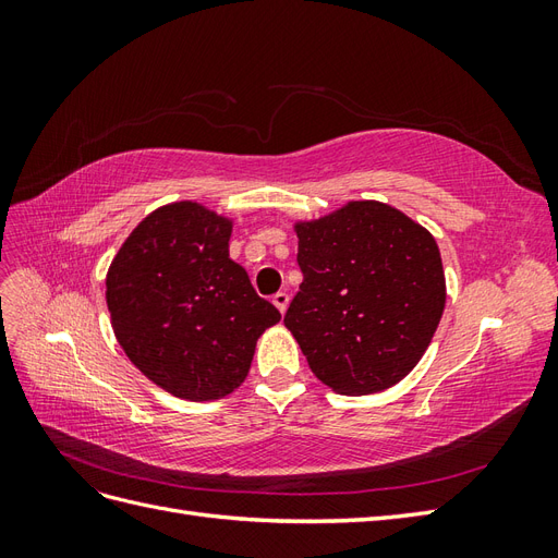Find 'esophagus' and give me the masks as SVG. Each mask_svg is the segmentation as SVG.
Here are the masks:
<instances>
[{"label":"esophagus","instance_id":"34e87169","mask_svg":"<svg viewBox=\"0 0 558 558\" xmlns=\"http://www.w3.org/2000/svg\"><path fill=\"white\" fill-rule=\"evenodd\" d=\"M289 300H291V298H289V293H283V291H281V293H277V295L272 298L275 307H277L281 314H286V310H289Z\"/></svg>","mask_w":558,"mask_h":558}]
</instances>
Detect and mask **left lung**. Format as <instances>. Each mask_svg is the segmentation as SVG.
<instances>
[{
  "label": "left lung",
  "mask_w": 558,
  "mask_h": 558,
  "mask_svg": "<svg viewBox=\"0 0 558 558\" xmlns=\"http://www.w3.org/2000/svg\"><path fill=\"white\" fill-rule=\"evenodd\" d=\"M300 291L283 316L312 373L369 396L408 377L440 324L447 283L433 234L377 199L298 221Z\"/></svg>",
  "instance_id": "obj_1"
}]
</instances>
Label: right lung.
<instances>
[{
	"mask_svg": "<svg viewBox=\"0 0 558 558\" xmlns=\"http://www.w3.org/2000/svg\"><path fill=\"white\" fill-rule=\"evenodd\" d=\"M232 218L193 199L150 211L107 272L118 344L167 393L218 400L242 386L258 337L279 324L230 258Z\"/></svg>",
	"mask_w": 558,
	"mask_h": 558,
	"instance_id": "add662e5",
	"label": "right lung"
}]
</instances>
